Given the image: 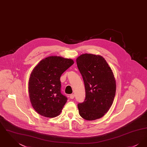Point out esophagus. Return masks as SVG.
Listing matches in <instances>:
<instances>
[{
  "instance_id": "34e87169",
  "label": "esophagus",
  "mask_w": 147,
  "mask_h": 147,
  "mask_svg": "<svg viewBox=\"0 0 147 147\" xmlns=\"http://www.w3.org/2000/svg\"><path fill=\"white\" fill-rule=\"evenodd\" d=\"M69 98L71 99H73V98H74V94H70V95H69Z\"/></svg>"
}]
</instances>
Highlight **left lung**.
Here are the masks:
<instances>
[{
    "label": "left lung",
    "instance_id": "1",
    "mask_svg": "<svg viewBox=\"0 0 147 147\" xmlns=\"http://www.w3.org/2000/svg\"><path fill=\"white\" fill-rule=\"evenodd\" d=\"M78 69L84 80L85 98L79 103L80 116L89 121L102 117L112 105L116 94L113 72L102 56L83 54L78 57Z\"/></svg>",
    "mask_w": 147,
    "mask_h": 147
}]
</instances>
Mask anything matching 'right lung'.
Wrapping results in <instances>:
<instances>
[{
    "label": "right lung",
    "instance_id": "right-lung-1",
    "mask_svg": "<svg viewBox=\"0 0 147 147\" xmlns=\"http://www.w3.org/2000/svg\"><path fill=\"white\" fill-rule=\"evenodd\" d=\"M74 64L71 59L50 56L38 63L31 74L28 92L35 111L46 117L59 115L67 98L61 92L60 78Z\"/></svg>",
    "mask_w": 147,
    "mask_h": 147
}]
</instances>
